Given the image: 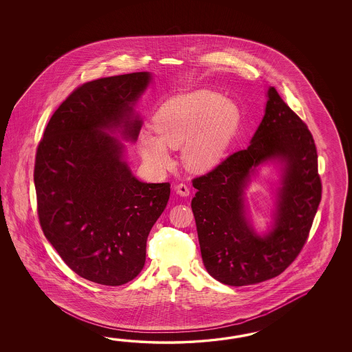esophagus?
I'll return each mask as SVG.
<instances>
[{"instance_id":"obj_1","label":"esophagus","mask_w":352,"mask_h":352,"mask_svg":"<svg viewBox=\"0 0 352 352\" xmlns=\"http://www.w3.org/2000/svg\"><path fill=\"white\" fill-rule=\"evenodd\" d=\"M176 192L179 196H188L190 195V188L185 184H179V185H176Z\"/></svg>"}]
</instances>
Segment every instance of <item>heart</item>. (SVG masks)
Segmentation results:
<instances>
[{
    "label": "heart",
    "instance_id": "b5f03b06",
    "mask_svg": "<svg viewBox=\"0 0 352 352\" xmlns=\"http://www.w3.org/2000/svg\"><path fill=\"white\" fill-rule=\"evenodd\" d=\"M240 124L238 105L212 90H196L165 102L152 118L158 135L141 131L138 147L144 162L156 171L173 164L167 147H182L190 168L205 171L217 165L229 148Z\"/></svg>",
    "mask_w": 352,
    "mask_h": 352
}]
</instances>
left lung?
Segmentation results:
<instances>
[{"label":"left lung","instance_id":"left-lung-1","mask_svg":"<svg viewBox=\"0 0 352 352\" xmlns=\"http://www.w3.org/2000/svg\"><path fill=\"white\" fill-rule=\"evenodd\" d=\"M278 159L284 179L272 230L258 236L243 205V188L261 163ZM194 212L202 262L224 285H256L283 273L306 244L321 201L317 150L306 123L274 87L250 144L192 179Z\"/></svg>","mask_w":352,"mask_h":352}]
</instances>
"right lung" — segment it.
I'll list each match as a JSON object with an SVG mask.
<instances>
[{
    "instance_id": "obj_1",
    "label": "right lung",
    "mask_w": 352,
    "mask_h": 352,
    "mask_svg": "<svg viewBox=\"0 0 352 352\" xmlns=\"http://www.w3.org/2000/svg\"><path fill=\"white\" fill-rule=\"evenodd\" d=\"M147 72L84 82L49 120L35 158L38 215L46 239L78 276L126 285L146 262V243L170 199V184L135 179L123 161L120 131L135 142L133 105Z\"/></svg>"
}]
</instances>
